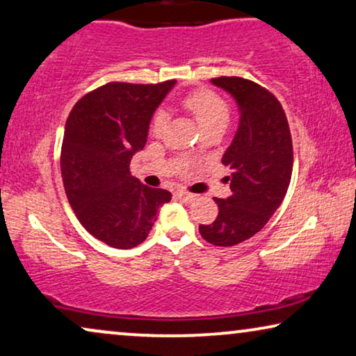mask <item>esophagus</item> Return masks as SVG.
I'll return each mask as SVG.
<instances>
[{"label":"esophagus","mask_w":356,"mask_h":356,"mask_svg":"<svg viewBox=\"0 0 356 356\" xmlns=\"http://www.w3.org/2000/svg\"><path fill=\"white\" fill-rule=\"evenodd\" d=\"M177 197L182 200V202H185V203H190V202H193L195 198H197V195L195 193H190V192H185V190H179V192L176 193Z\"/></svg>","instance_id":"esophagus-1"}]
</instances>
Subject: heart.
Segmentation results:
<instances>
[{
    "label": "heart",
    "instance_id": "heart-1",
    "mask_svg": "<svg viewBox=\"0 0 356 356\" xmlns=\"http://www.w3.org/2000/svg\"><path fill=\"white\" fill-rule=\"evenodd\" d=\"M182 106L193 114L202 130L211 127H226L230 116V104L221 95L209 88H197L185 95ZM168 113L164 109L154 113L152 119V132L161 135L166 129Z\"/></svg>",
    "mask_w": 356,
    "mask_h": 356
}]
</instances>
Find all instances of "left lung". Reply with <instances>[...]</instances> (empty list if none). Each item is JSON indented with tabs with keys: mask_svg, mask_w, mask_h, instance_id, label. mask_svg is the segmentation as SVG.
<instances>
[{
	"mask_svg": "<svg viewBox=\"0 0 356 356\" xmlns=\"http://www.w3.org/2000/svg\"><path fill=\"white\" fill-rule=\"evenodd\" d=\"M211 82L237 99L240 126L222 156L232 195L214 198L218 218L202 224L200 234L218 247H232L259 232L282 203L292 177V135L282 104L269 90L242 77Z\"/></svg>",
	"mask_w": 356,
	"mask_h": 356,
	"instance_id": "8db88e82",
	"label": "left lung"
}]
</instances>
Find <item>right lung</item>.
Wrapping results in <instances>:
<instances>
[{"mask_svg": "<svg viewBox=\"0 0 356 356\" xmlns=\"http://www.w3.org/2000/svg\"><path fill=\"white\" fill-rule=\"evenodd\" d=\"M176 80L109 82L74 104L64 129L61 176L80 224L103 243L129 250L145 242L171 192L130 176L158 104Z\"/></svg>", "mask_w": 356, "mask_h": 356, "instance_id": "1", "label": "right lung"}]
</instances>
